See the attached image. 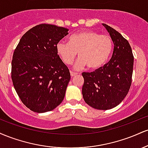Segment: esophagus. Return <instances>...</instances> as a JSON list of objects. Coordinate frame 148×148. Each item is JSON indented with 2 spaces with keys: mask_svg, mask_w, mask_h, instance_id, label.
Here are the masks:
<instances>
[{
  "mask_svg": "<svg viewBox=\"0 0 148 148\" xmlns=\"http://www.w3.org/2000/svg\"><path fill=\"white\" fill-rule=\"evenodd\" d=\"M70 74H71V76L72 77H74V76H76V75H77V73L76 72H70Z\"/></svg>",
  "mask_w": 148,
  "mask_h": 148,
  "instance_id": "obj_1",
  "label": "esophagus"
}]
</instances>
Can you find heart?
Instances as JSON below:
<instances>
[{
    "label": "heart",
    "mask_w": 148,
    "mask_h": 148,
    "mask_svg": "<svg viewBox=\"0 0 148 148\" xmlns=\"http://www.w3.org/2000/svg\"><path fill=\"white\" fill-rule=\"evenodd\" d=\"M113 50V42L108 35L83 30L72 35L69 42L60 41L56 45L58 55L66 64H70L78 53L76 69L87 65L90 69H97L107 62Z\"/></svg>",
    "instance_id": "b5f03b06"
}]
</instances>
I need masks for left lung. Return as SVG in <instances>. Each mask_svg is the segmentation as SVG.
<instances>
[{"instance_id":"obj_1","label":"left lung","mask_w":148,"mask_h":148,"mask_svg":"<svg viewBox=\"0 0 148 148\" xmlns=\"http://www.w3.org/2000/svg\"><path fill=\"white\" fill-rule=\"evenodd\" d=\"M114 45L108 63L92 72H83L82 95L90 106L108 110L123 101L132 84L134 56L128 41L111 26L102 23Z\"/></svg>"}]
</instances>
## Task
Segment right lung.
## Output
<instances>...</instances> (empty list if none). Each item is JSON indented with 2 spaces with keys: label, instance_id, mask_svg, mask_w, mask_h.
I'll return each mask as SVG.
<instances>
[{
  "label": "right lung",
  "instance_id": "obj_1",
  "mask_svg": "<svg viewBox=\"0 0 148 148\" xmlns=\"http://www.w3.org/2000/svg\"><path fill=\"white\" fill-rule=\"evenodd\" d=\"M69 29L40 24L25 33L14 50L12 80L21 101L36 113L52 111L65 95L70 73L56 45Z\"/></svg>",
  "mask_w": 148,
  "mask_h": 148
}]
</instances>
